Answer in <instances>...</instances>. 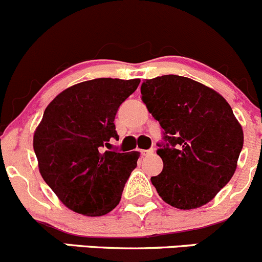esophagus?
<instances>
[{
  "label": "esophagus",
  "mask_w": 262,
  "mask_h": 262,
  "mask_svg": "<svg viewBox=\"0 0 262 262\" xmlns=\"http://www.w3.org/2000/svg\"><path fill=\"white\" fill-rule=\"evenodd\" d=\"M154 154V148L151 149H141V155L142 156H148V155Z\"/></svg>",
  "instance_id": "1"
}]
</instances>
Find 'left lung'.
<instances>
[{"label":"left lung","mask_w":262,"mask_h":262,"mask_svg":"<svg viewBox=\"0 0 262 262\" xmlns=\"http://www.w3.org/2000/svg\"><path fill=\"white\" fill-rule=\"evenodd\" d=\"M142 101L164 129L157 144L164 169L151 178L159 195L180 210L211 201L232 179L243 130L222 95L179 75L146 79Z\"/></svg>","instance_id":"left-lung-1"}]
</instances>
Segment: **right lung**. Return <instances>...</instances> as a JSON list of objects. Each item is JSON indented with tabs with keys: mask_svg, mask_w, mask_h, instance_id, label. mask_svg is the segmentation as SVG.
Instances as JSON below:
<instances>
[{
	"mask_svg": "<svg viewBox=\"0 0 262 262\" xmlns=\"http://www.w3.org/2000/svg\"><path fill=\"white\" fill-rule=\"evenodd\" d=\"M139 79L98 78L72 85L46 107L33 137L43 180L68 209L102 216L119 205L139 152L105 151L118 108Z\"/></svg>",
	"mask_w": 262,
	"mask_h": 262,
	"instance_id": "right-lung-1",
	"label": "right lung"
}]
</instances>
